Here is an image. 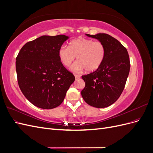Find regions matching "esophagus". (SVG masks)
I'll return each mask as SVG.
<instances>
[{"label":"esophagus","mask_w":153,"mask_h":153,"mask_svg":"<svg viewBox=\"0 0 153 153\" xmlns=\"http://www.w3.org/2000/svg\"><path fill=\"white\" fill-rule=\"evenodd\" d=\"M75 79H78V78H80V75H75Z\"/></svg>","instance_id":"obj_1"}]
</instances>
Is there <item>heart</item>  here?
Segmentation results:
<instances>
[{
	"label": "heart",
	"instance_id": "b5f03b06",
	"mask_svg": "<svg viewBox=\"0 0 153 153\" xmlns=\"http://www.w3.org/2000/svg\"><path fill=\"white\" fill-rule=\"evenodd\" d=\"M106 49L103 43L86 38H78L70 41L69 47L62 46L59 50V57L64 66H70L76 57L77 61L71 66V70L88 72L98 69L103 64Z\"/></svg>",
	"mask_w": 153,
	"mask_h": 153
}]
</instances>
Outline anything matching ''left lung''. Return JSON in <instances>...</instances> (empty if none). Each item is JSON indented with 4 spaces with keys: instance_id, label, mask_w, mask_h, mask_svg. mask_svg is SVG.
<instances>
[{
    "instance_id": "1",
    "label": "left lung",
    "mask_w": 153,
    "mask_h": 153,
    "mask_svg": "<svg viewBox=\"0 0 153 153\" xmlns=\"http://www.w3.org/2000/svg\"><path fill=\"white\" fill-rule=\"evenodd\" d=\"M85 35L103 43L106 55L98 69L82 76L85 86L81 94L88 105L96 108L107 107L117 100L126 84L130 69L128 51L118 40L108 34Z\"/></svg>"
}]
</instances>
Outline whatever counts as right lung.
<instances>
[{
    "mask_svg": "<svg viewBox=\"0 0 153 153\" xmlns=\"http://www.w3.org/2000/svg\"><path fill=\"white\" fill-rule=\"evenodd\" d=\"M69 37L42 36L27 43L16 59L18 83L25 98L43 109L61 105L75 81L64 67L59 50Z\"/></svg>",
    "mask_w": 153,
    "mask_h": 153,
    "instance_id": "add662e5",
    "label": "right lung"
}]
</instances>
